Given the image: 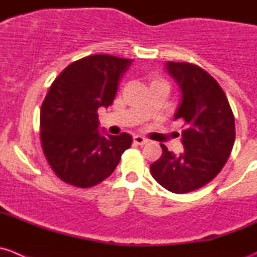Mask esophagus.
<instances>
[{
  "label": "esophagus",
  "instance_id": "34e87169",
  "mask_svg": "<svg viewBox=\"0 0 257 257\" xmlns=\"http://www.w3.org/2000/svg\"><path fill=\"white\" fill-rule=\"evenodd\" d=\"M133 142H134V143H136V144H138V145H144V144L148 143L147 139L143 138V137H142V136H134Z\"/></svg>",
  "mask_w": 257,
  "mask_h": 257
}]
</instances>
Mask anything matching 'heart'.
I'll return each mask as SVG.
<instances>
[{
  "instance_id": "1",
  "label": "heart",
  "mask_w": 257,
  "mask_h": 257,
  "mask_svg": "<svg viewBox=\"0 0 257 257\" xmlns=\"http://www.w3.org/2000/svg\"><path fill=\"white\" fill-rule=\"evenodd\" d=\"M157 82H163V80H160V79H158V78H153L152 79V83H157Z\"/></svg>"
}]
</instances>
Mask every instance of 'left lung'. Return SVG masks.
Here are the masks:
<instances>
[{"instance_id": "left-lung-1", "label": "left lung", "mask_w": 257, "mask_h": 257, "mask_svg": "<svg viewBox=\"0 0 257 257\" xmlns=\"http://www.w3.org/2000/svg\"><path fill=\"white\" fill-rule=\"evenodd\" d=\"M165 68L181 92L174 119L185 124L184 152L175 155L160 144L163 154L150 165V173L167 190L185 194L211 181L227 162L235 119L224 90L208 72L186 62H167Z\"/></svg>"}]
</instances>
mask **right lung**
<instances>
[{
    "label": "right lung",
    "mask_w": 257,
    "mask_h": 257,
    "mask_svg": "<svg viewBox=\"0 0 257 257\" xmlns=\"http://www.w3.org/2000/svg\"><path fill=\"white\" fill-rule=\"evenodd\" d=\"M132 59L94 54L78 59L54 79L41 107V143L61 180L90 188L114 172L132 137L100 134L98 108H108Z\"/></svg>",
    "instance_id": "obj_1"
}]
</instances>
